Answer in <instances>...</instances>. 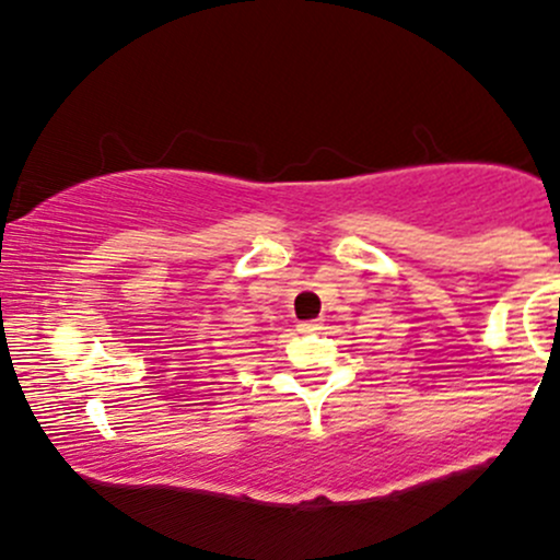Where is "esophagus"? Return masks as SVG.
<instances>
[{
	"instance_id": "1",
	"label": "esophagus",
	"mask_w": 560,
	"mask_h": 560,
	"mask_svg": "<svg viewBox=\"0 0 560 560\" xmlns=\"http://www.w3.org/2000/svg\"><path fill=\"white\" fill-rule=\"evenodd\" d=\"M298 329H300L302 334H313V331L320 329V320H318V318H316V320H302Z\"/></svg>"
}]
</instances>
